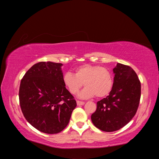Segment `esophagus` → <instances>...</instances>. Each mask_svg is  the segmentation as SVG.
<instances>
[{
    "mask_svg": "<svg viewBox=\"0 0 159 159\" xmlns=\"http://www.w3.org/2000/svg\"><path fill=\"white\" fill-rule=\"evenodd\" d=\"M76 103H77V105L80 106V105H83V104H85V102H82V101L78 100V101L76 102Z\"/></svg>",
    "mask_w": 159,
    "mask_h": 159,
    "instance_id": "esophagus-1",
    "label": "esophagus"
}]
</instances>
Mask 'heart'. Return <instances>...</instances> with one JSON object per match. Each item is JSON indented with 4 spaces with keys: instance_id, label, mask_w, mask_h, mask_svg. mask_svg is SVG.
Listing matches in <instances>:
<instances>
[{
    "instance_id": "heart-1",
    "label": "heart",
    "mask_w": 159,
    "mask_h": 159,
    "mask_svg": "<svg viewBox=\"0 0 159 159\" xmlns=\"http://www.w3.org/2000/svg\"><path fill=\"white\" fill-rule=\"evenodd\" d=\"M63 83L72 95L79 93L83 84L85 88L80 94L81 98L95 96L102 98L108 95L113 88V76L106 67L85 64L75 69V74L66 72Z\"/></svg>"
}]
</instances>
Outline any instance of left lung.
I'll use <instances>...</instances> for the list:
<instances>
[{
  "instance_id": "obj_1",
  "label": "left lung",
  "mask_w": 159,
  "mask_h": 159,
  "mask_svg": "<svg viewBox=\"0 0 159 159\" xmlns=\"http://www.w3.org/2000/svg\"><path fill=\"white\" fill-rule=\"evenodd\" d=\"M113 88L107 98L97 102L91 116L94 125L104 132H114L128 124L135 115L141 97V83L130 66L118 63Z\"/></svg>"
}]
</instances>
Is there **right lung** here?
<instances>
[{
  "mask_svg": "<svg viewBox=\"0 0 159 159\" xmlns=\"http://www.w3.org/2000/svg\"><path fill=\"white\" fill-rule=\"evenodd\" d=\"M61 63L35 64L21 80L19 99L26 120L44 133H60L69 122L76 102L63 83Z\"/></svg>",
  "mask_w": 159,
  "mask_h": 159,
  "instance_id": "right-lung-1",
  "label": "right lung"
}]
</instances>
